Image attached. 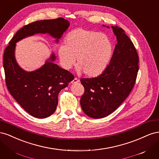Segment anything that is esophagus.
Returning a JSON list of instances; mask_svg holds the SVG:
<instances>
[{"instance_id":"1","label":"esophagus","mask_w":159,"mask_h":159,"mask_svg":"<svg viewBox=\"0 0 159 159\" xmlns=\"http://www.w3.org/2000/svg\"><path fill=\"white\" fill-rule=\"evenodd\" d=\"M78 82H79V80L77 78H75L74 79V80L72 81V84H76V83H78Z\"/></svg>"}]
</instances>
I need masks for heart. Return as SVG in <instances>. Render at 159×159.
I'll list each match as a JSON object with an SVG mask.
<instances>
[{"mask_svg":"<svg viewBox=\"0 0 159 159\" xmlns=\"http://www.w3.org/2000/svg\"><path fill=\"white\" fill-rule=\"evenodd\" d=\"M66 44L57 48L62 68L70 69L76 61L77 69L88 77H95L106 68L113 52L109 38L98 32L77 28L66 37Z\"/></svg>","mask_w":159,"mask_h":159,"instance_id":"b5f03b06","label":"heart"}]
</instances>
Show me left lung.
Listing matches in <instances>:
<instances>
[{"label":"left lung","instance_id":"obj_1","mask_svg":"<svg viewBox=\"0 0 159 159\" xmlns=\"http://www.w3.org/2000/svg\"><path fill=\"white\" fill-rule=\"evenodd\" d=\"M111 28L117 44L109 64L99 76L80 80L84 87L81 109L94 119L106 117L120 106L132 91L139 71V56L133 43L121 28Z\"/></svg>","mask_w":159,"mask_h":159}]
</instances>
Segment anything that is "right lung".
<instances>
[{
	"label": "right lung",
	"instance_id": "1",
	"mask_svg": "<svg viewBox=\"0 0 159 159\" xmlns=\"http://www.w3.org/2000/svg\"><path fill=\"white\" fill-rule=\"evenodd\" d=\"M69 25V22L63 18L30 23L15 34L4 50L3 66L7 87L19 105L34 117L46 118L54 113L59 92L74 79V75L52 61H46L34 71H24L14 57L16 42L36 33L50 34L57 42ZM54 59L52 54L50 60Z\"/></svg>",
	"mask_w": 159,
	"mask_h": 159
}]
</instances>
